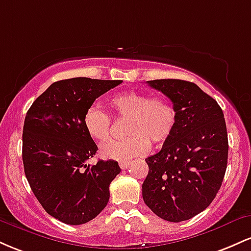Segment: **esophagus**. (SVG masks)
Returning <instances> with one entry per match:
<instances>
[{"label": "esophagus", "mask_w": 251, "mask_h": 251, "mask_svg": "<svg viewBox=\"0 0 251 251\" xmlns=\"http://www.w3.org/2000/svg\"><path fill=\"white\" fill-rule=\"evenodd\" d=\"M119 166H120V169L125 170V169H127V168H128L129 164H128L127 162H120V163H119Z\"/></svg>", "instance_id": "esophagus-1"}]
</instances>
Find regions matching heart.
<instances>
[{"label":"heart","instance_id":"obj_1","mask_svg":"<svg viewBox=\"0 0 251 251\" xmlns=\"http://www.w3.org/2000/svg\"><path fill=\"white\" fill-rule=\"evenodd\" d=\"M117 119H126L125 139L111 140L100 149L105 159L128 160L149 151L151 143L162 145L171 137L177 113L169 100L150 98L139 92H124L108 101ZM83 126L92 139L106 142L111 131V118L102 109L91 106L83 116Z\"/></svg>","mask_w":251,"mask_h":251}]
</instances>
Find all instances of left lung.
Here are the masks:
<instances>
[{"label": "left lung", "mask_w": 251, "mask_h": 251, "mask_svg": "<svg viewBox=\"0 0 251 251\" xmlns=\"http://www.w3.org/2000/svg\"><path fill=\"white\" fill-rule=\"evenodd\" d=\"M148 83L174 103L177 123L158 153L146 158L143 200L158 217L186 221L210 205L227 164V134L217 101L194 82L178 79Z\"/></svg>", "instance_id": "left-lung-1"}]
</instances>
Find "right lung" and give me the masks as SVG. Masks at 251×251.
I'll return each mask as SVG.
<instances>
[{
    "label": "right lung",
    "mask_w": 251,
    "mask_h": 251,
    "mask_svg": "<svg viewBox=\"0 0 251 251\" xmlns=\"http://www.w3.org/2000/svg\"><path fill=\"white\" fill-rule=\"evenodd\" d=\"M122 80L73 77L46 89L25 119L22 159L31 191L47 214L71 226L96 218L109 200V184L120 174L118 162H85L98 146L83 126L94 100Z\"/></svg>",
    "instance_id": "1"
}]
</instances>
